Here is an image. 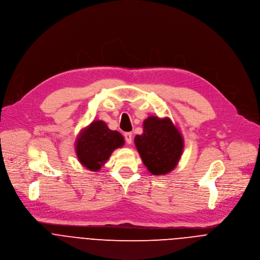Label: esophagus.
Here are the masks:
<instances>
[{
	"label": "esophagus",
	"instance_id": "1",
	"mask_svg": "<svg viewBox=\"0 0 260 260\" xmlns=\"http://www.w3.org/2000/svg\"><path fill=\"white\" fill-rule=\"evenodd\" d=\"M124 140L127 144H132L133 142V134L132 133H125L124 134Z\"/></svg>",
	"mask_w": 260,
	"mask_h": 260
}]
</instances>
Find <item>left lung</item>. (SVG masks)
<instances>
[{"mask_svg": "<svg viewBox=\"0 0 260 260\" xmlns=\"http://www.w3.org/2000/svg\"><path fill=\"white\" fill-rule=\"evenodd\" d=\"M135 144L148 170L153 175H165L178 164L184 147L183 138L170 118L149 116L144 120L142 135Z\"/></svg>", "mask_w": 260, "mask_h": 260, "instance_id": "8db88e82", "label": "left lung"}]
</instances>
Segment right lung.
Listing matches in <instances>:
<instances>
[{
  "label": "right lung",
  "mask_w": 260,
  "mask_h": 260,
  "mask_svg": "<svg viewBox=\"0 0 260 260\" xmlns=\"http://www.w3.org/2000/svg\"><path fill=\"white\" fill-rule=\"evenodd\" d=\"M124 145L121 134L108 128L102 120H95L81 131L76 141V153L80 163L96 172L109 159L112 152Z\"/></svg>",
  "instance_id": "right-lung-1"
}]
</instances>
